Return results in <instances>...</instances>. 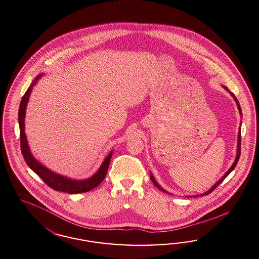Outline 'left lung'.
Returning <instances> with one entry per match:
<instances>
[{"mask_svg":"<svg viewBox=\"0 0 259 259\" xmlns=\"http://www.w3.org/2000/svg\"><path fill=\"white\" fill-rule=\"evenodd\" d=\"M225 89H226V90H228L227 88H225ZM230 94H231V95L234 97V99H235V101H236V104H237V106H238L239 112H240V114H242V112H241V107H240V104H239L237 98L234 96V94H233V93H230ZM240 154H241V131H239L238 133V149H237V156H236V159H235V161H234L233 165L231 166V167H230V168L228 169V171L226 172V175L223 176V177H222V178H221V179L218 181L217 183H216L214 186L212 187L211 189H209V191H207L206 193H204V194L200 195L201 197H203V196H206V195H209L211 192H213V191H214V190H215V189H216V188H217V187L219 186V185H220V184H221V183H222L224 180H225V178H226V177H227V176H228V175H229V174H230V172H231V171L234 169V167H235L236 165H237V163H238L239 161V158H240ZM150 179H151V181L153 182V184H154V185H155V186L157 187L159 190H161V191H163V192H166V191H165L163 188H161L160 185H159V184L156 182L155 179H154V177H153V176H152L151 174H150Z\"/></svg>","mask_w":259,"mask_h":259,"instance_id":"obj_1","label":"left lung"}]
</instances>
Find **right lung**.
<instances>
[{"mask_svg": "<svg viewBox=\"0 0 259 259\" xmlns=\"http://www.w3.org/2000/svg\"><path fill=\"white\" fill-rule=\"evenodd\" d=\"M41 74H39L35 80L31 83L27 92L24 94L21 100L19 106V113H18V120H19V128H20V145L21 152L23 157L27 163V165L31 167V169L41 178L45 184H47L50 188H52L55 191L64 192L67 194H79V193H85L98 186L105 178L108 171V167L111 162V158L113 155V152H111L108 157L105 159V161L100 166L99 170L92 176L91 178L87 180H72L63 176H59L52 172L50 169L46 168L42 166L40 163H38L32 155L29 149L26 135H25V114H26V106L29 101V97L32 90V87L37 83V81L40 79Z\"/></svg>", "mask_w": 259, "mask_h": 259, "instance_id": "obj_1", "label": "right lung"}]
</instances>
